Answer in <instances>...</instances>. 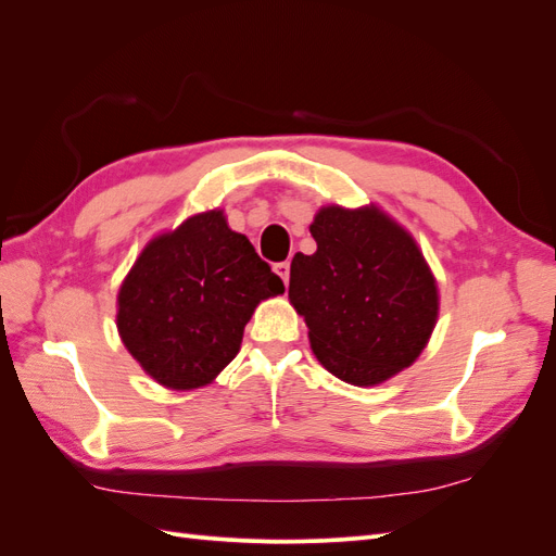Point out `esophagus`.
Listing matches in <instances>:
<instances>
[{
    "label": "esophagus",
    "instance_id": "1",
    "mask_svg": "<svg viewBox=\"0 0 556 556\" xmlns=\"http://www.w3.org/2000/svg\"><path fill=\"white\" fill-rule=\"evenodd\" d=\"M274 271L280 276V280L288 285L290 282V262H280L274 266Z\"/></svg>",
    "mask_w": 556,
    "mask_h": 556
}]
</instances>
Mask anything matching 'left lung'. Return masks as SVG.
<instances>
[{
	"instance_id": "8db88e82",
	"label": "left lung",
	"mask_w": 556,
	"mask_h": 556,
	"mask_svg": "<svg viewBox=\"0 0 556 556\" xmlns=\"http://www.w3.org/2000/svg\"><path fill=\"white\" fill-rule=\"evenodd\" d=\"M313 255L296 252L290 304L304 317L317 362L343 382L374 387L427 348L441 296L413 233L376 204L323 206Z\"/></svg>"
}]
</instances>
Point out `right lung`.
Masks as SVG:
<instances>
[{"label": "right lung", "instance_id": "obj_1", "mask_svg": "<svg viewBox=\"0 0 556 556\" xmlns=\"http://www.w3.org/2000/svg\"><path fill=\"white\" fill-rule=\"evenodd\" d=\"M282 292L271 266L213 208L146 243L117 290L115 325L150 378L190 392L220 376L252 313Z\"/></svg>", "mask_w": 556, "mask_h": 556}]
</instances>
